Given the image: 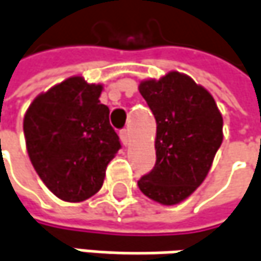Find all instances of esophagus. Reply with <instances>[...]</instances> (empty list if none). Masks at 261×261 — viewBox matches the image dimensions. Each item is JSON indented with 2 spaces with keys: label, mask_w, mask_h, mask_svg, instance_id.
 <instances>
[{
  "label": "esophagus",
  "mask_w": 261,
  "mask_h": 261,
  "mask_svg": "<svg viewBox=\"0 0 261 261\" xmlns=\"http://www.w3.org/2000/svg\"><path fill=\"white\" fill-rule=\"evenodd\" d=\"M119 137H120L122 144H123V145H127V142H129V132H127V129H122V130L119 132Z\"/></svg>",
  "instance_id": "esophagus-1"
}]
</instances>
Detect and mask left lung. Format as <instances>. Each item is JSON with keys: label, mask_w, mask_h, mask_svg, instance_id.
Wrapping results in <instances>:
<instances>
[{"label": "left lung", "mask_w": 261, "mask_h": 261, "mask_svg": "<svg viewBox=\"0 0 261 261\" xmlns=\"http://www.w3.org/2000/svg\"><path fill=\"white\" fill-rule=\"evenodd\" d=\"M139 92L155 117L157 160L138 187L151 200L173 205L205 179L223 141V119L210 92L179 72L141 82Z\"/></svg>", "instance_id": "obj_1"}]
</instances>
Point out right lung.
I'll return each mask as SVG.
<instances>
[{
    "label": "right lung",
    "mask_w": 261,
    "mask_h": 261,
    "mask_svg": "<svg viewBox=\"0 0 261 261\" xmlns=\"http://www.w3.org/2000/svg\"><path fill=\"white\" fill-rule=\"evenodd\" d=\"M102 85L73 76L38 95L23 120L26 148L36 173L54 195L84 201L102 187L107 164L120 150Z\"/></svg>",
    "instance_id": "obj_1"
}]
</instances>
